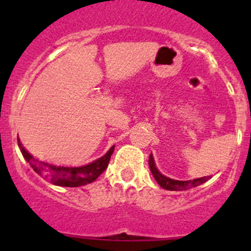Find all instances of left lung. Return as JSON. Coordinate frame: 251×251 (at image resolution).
<instances>
[{
    "mask_svg": "<svg viewBox=\"0 0 251 251\" xmlns=\"http://www.w3.org/2000/svg\"><path fill=\"white\" fill-rule=\"evenodd\" d=\"M149 168H151V174H153L154 178L158 182L159 186L164 189H168V191H186V189H191L193 188V187L201 186V184H203L204 182H206L207 179L210 178L209 176L201 177V178L188 179V181H177V179L169 178V177L164 176V175L156 169L153 154L149 155Z\"/></svg>",
    "mask_w": 251,
    "mask_h": 251,
    "instance_id": "1",
    "label": "left lung"
}]
</instances>
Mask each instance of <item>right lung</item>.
Returning <instances> with one entry per match:
<instances>
[{
  "label": "right lung",
  "instance_id": "add662e5",
  "mask_svg": "<svg viewBox=\"0 0 251 251\" xmlns=\"http://www.w3.org/2000/svg\"><path fill=\"white\" fill-rule=\"evenodd\" d=\"M18 147H19L25 160L30 164L35 173L39 174L42 178L47 179L54 186L60 187H80L96 181L98 176L108 168L110 156L114 151L113 146L102 158L97 159L87 165L70 168V166L52 165V164L45 163V161L34 158L29 151H25L20 141H18Z\"/></svg>",
  "mask_w": 251,
  "mask_h": 251
}]
</instances>
